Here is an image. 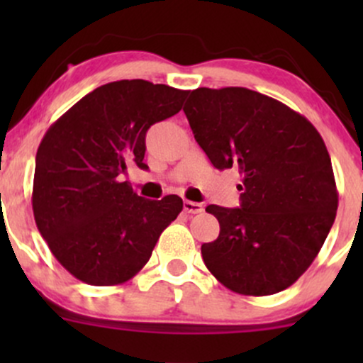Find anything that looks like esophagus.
Instances as JSON below:
<instances>
[{
	"label": "esophagus",
	"mask_w": 363,
	"mask_h": 363,
	"mask_svg": "<svg viewBox=\"0 0 363 363\" xmlns=\"http://www.w3.org/2000/svg\"><path fill=\"white\" fill-rule=\"evenodd\" d=\"M184 211L186 213H201L203 211V205L201 203L196 201H189V199H184Z\"/></svg>",
	"instance_id": "obj_1"
}]
</instances>
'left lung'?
Returning <instances> with one entry per match:
<instances>
[{
  "label": "left lung",
  "mask_w": 363,
  "mask_h": 363,
  "mask_svg": "<svg viewBox=\"0 0 363 363\" xmlns=\"http://www.w3.org/2000/svg\"><path fill=\"white\" fill-rule=\"evenodd\" d=\"M216 169H239L240 208L210 205L220 235L201 245L211 274L235 294L289 289L315 259L338 208L318 129L285 104L244 86L196 89L184 106Z\"/></svg>",
  "instance_id": "8db88e82"
}]
</instances>
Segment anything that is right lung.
Listing matches in <instances>:
<instances>
[{
    "label": "right lung",
    "mask_w": 363,
    "mask_h": 363,
    "mask_svg": "<svg viewBox=\"0 0 363 363\" xmlns=\"http://www.w3.org/2000/svg\"><path fill=\"white\" fill-rule=\"evenodd\" d=\"M186 97L187 90L147 80L106 83L45 131L32 210L54 257L80 281L112 286L131 280L182 211L179 196L145 199L123 176L131 164L148 169V128L177 114Z\"/></svg>",
    "instance_id": "right-lung-1"
}]
</instances>
